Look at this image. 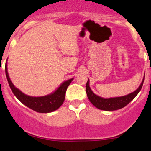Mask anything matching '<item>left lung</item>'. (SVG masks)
Segmentation results:
<instances>
[{
  "label": "left lung",
  "mask_w": 151,
  "mask_h": 151,
  "mask_svg": "<svg viewBox=\"0 0 151 151\" xmlns=\"http://www.w3.org/2000/svg\"><path fill=\"white\" fill-rule=\"evenodd\" d=\"M143 81H144V79L142 81L139 87L136 91L129 93V94L124 96H120V97L104 99L97 96L91 91V89L89 87V80L88 79L86 84V92L90 102L95 107H96L99 109H101V110L115 111L124 108L136 97V95L141 91L143 84Z\"/></svg>",
  "instance_id": "8db88e82"
}]
</instances>
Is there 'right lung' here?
Returning <instances> with one entry per match:
<instances>
[{
  "label": "right lung",
  "instance_id": "add662e5",
  "mask_svg": "<svg viewBox=\"0 0 151 151\" xmlns=\"http://www.w3.org/2000/svg\"><path fill=\"white\" fill-rule=\"evenodd\" d=\"M5 69H6V74L8 84H9L10 89H11L15 96H16L19 101L22 102L26 106L29 107L30 109L37 112H39V113H50V112H52L60 108L65 101V93L67 87L72 82V81L73 80V78H72L69 80L64 81L60 86V87L52 93H50L49 95L44 96L33 97V96L25 95L21 91L15 87V86L10 81L9 76H8L7 62Z\"/></svg>",
  "mask_w": 151,
  "mask_h": 151
}]
</instances>
